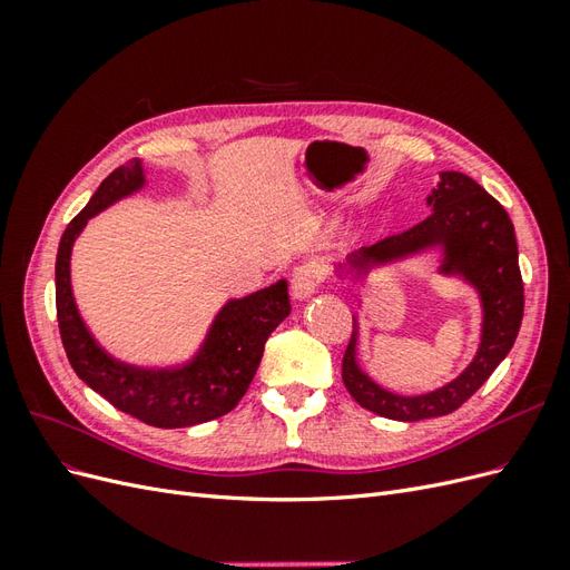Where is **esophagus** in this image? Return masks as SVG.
<instances>
[{
  "instance_id": "obj_1",
  "label": "esophagus",
  "mask_w": 570,
  "mask_h": 570,
  "mask_svg": "<svg viewBox=\"0 0 570 570\" xmlns=\"http://www.w3.org/2000/svg\"><path fill=\"white\" fill-rule=\"evenodd\" d=\"M323 278H325V266L318 262H306V264L297 266L295 273H292V283H289L292 297L299 302L308 299L318 289Z\"/></svg>"
}]
</instances>
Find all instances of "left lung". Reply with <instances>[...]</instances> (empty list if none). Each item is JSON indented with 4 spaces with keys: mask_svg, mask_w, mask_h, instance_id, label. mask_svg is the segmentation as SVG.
<instances>
[{
    "mask_svg": "<svg viewBox=\"0 0 570 570\" xmlns=\"http://www.w3.org/2000/svg\"><path fill=\"white\" fill-rule=\"evenodd\" d=\"M428 206L433 212L419 226L354 252L347 258L350 273L366 275L375 266H387L440 247V273L461 275L465 283L478 289L482 304V335L475 358L452 383L428 394L402 396L375 385L358 368V331L354 318V333L342 358L344 387L361 406L392 421H423L456 411L502 364L523 321L525 299L519 247H515L513 223L504 206L473 178L456 174V170H442L438 187L428 197Z\"/></svg>",
    "mask_w": 570,
    "mask_h": 570,
    "instance_id": "left-lung-1",
    "label": "left lung"
}]
</instances>
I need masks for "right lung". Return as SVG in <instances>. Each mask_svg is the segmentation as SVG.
Returning <instances> with one entry per match:
<instances>
[{
    "mask_svg": "<svg viewBox=\"0 0 570 570\" xmlns=\"http://www.w3.org/2000/svg\"><path fill=\"white\" fill-rule=\"evenodd\" d=\"M145 187L140 159L101 180L88 206L68 223L57 252V318L68 361L82 383L118 411L154 428H187L226 416L243 400L264 356L268 335L289 316L287 283L230 299L214 318L193 361L178 368H140L99 347L82 323L71 289V252L88 220Z\"/></svg>",
    "mask_w": 570,
    "mask_h": 570,
    "instance_id": "1",
    "label": "right lung"
}]
</instances>
